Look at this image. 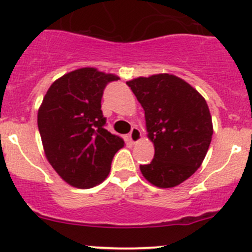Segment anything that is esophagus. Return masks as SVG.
<instances>
[{
    "label": "esophagus",
    "mask_w": 252,
    "mask_h": 252,
    "mask_svg": "<svg viewBox=\"0 0 252 252\" xmlns=\"http://www.w3.org/2000/svg\"><path fill=\"white\" fill-rule=\"evenodd\" d=\"M129 138H130V141L133 142V144H136L138 141H140L141 138H142V134H141L140 129L136 128V126L131 128V131L129 133Z\"/></svg>",
    "instance_id": "1"
}]
</instances>
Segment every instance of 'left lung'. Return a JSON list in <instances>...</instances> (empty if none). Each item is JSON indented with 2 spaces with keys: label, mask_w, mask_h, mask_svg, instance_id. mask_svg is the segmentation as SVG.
<instances>
[{
  "label": "left lung",
  "mask_w": 252,
  "mask_h": 252,
  "mask_svg": "<svg viewBox=\"0 0 252 252\" xmlns=\"http://www.w3.org/2000/svg\"><path fill=\"white\" fill-rule=\"evenodd\" d=\"M145 111L147 138L155 156L140 166L157 188H173L197 171L210 147L212 117L201 94L173 74H155L126 81Z\"/></svg>",
  "instance_id": "obj_1"
}]
</instances>
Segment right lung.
I'll list each match as a JSON object with an SVG mask.
<instances>
[{
    "label": "right lung",
    "instance_id": "obj_1",
    "mask_svg": "<svg viewBox=\"0 0 252 252\" xmlns=\"http://www.w3.org/2000/svg\"><path fill=\"white\" fill-rule=\"evenodd\" d=\"M96 68H80L53 81L37 113L45 156L69 185L89 189L107 178L124 140L105 129L101 98L118 80Z\"/></svg>",
    "mask_w": 252,
    "mask_h": 252
}]
</instances>
